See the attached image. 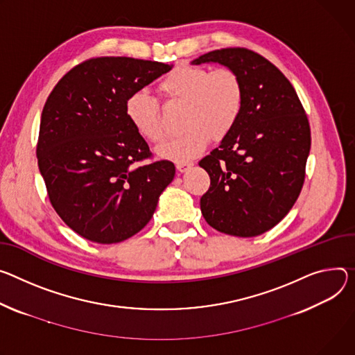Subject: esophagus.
Returning a JSON list of instances; mask_svg holds the SVG:
<instances>
[{"label":"esophagus","mask_w":355,"mask_h":355,"mask_svg":"<svg viewBox=\"0 0 355 355\" xmlns=\"http://www.w3.org/2000/svg\"><path fill=\"white\" fill-rule=\"evenodd\" d=\"M192 166H194V163H191V161H181V163H177V170L180 173H187Z\"/></svg>","instance_id":"1"}]
</instances>
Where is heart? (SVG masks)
<instances>
[{"label": "heart", "mask_w": 355, "mask_h": 355, "mask_svg": "<svg viewBox=\"0 0 355 355\" xmlns=\"http://www.w3.org/2000/svg\"><path fill=\"white\" fill-rule=\"evenodd\" d=\"M159 93L173 105H182L184 132L161 144L157 155L177 163L200 155L209 137L220 141L236 125L245 102V87L239 73L231 68L209 72L205 68L180 63L158 83ZM125 116L135 130L150 143L164 137L159 106L146 90L128 96Z\"/></svg>", "instance_id": "1"}]
</instances>
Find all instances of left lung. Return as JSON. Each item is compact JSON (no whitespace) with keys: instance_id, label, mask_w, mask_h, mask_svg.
Here are the masks:
<instances>
[{"instance_id":"8db88e82","label":"left lung","mask_w":355,"mask_h":355,"mask_svg":"<svg viewBox=\"0 0 355 355\" xmlns=\"http://www.w3.org/2000/svg\"><path fill=\"white\" fill-rule=\"evenodd\" d=\"M236 71L245 102L234 130L200 161L211 178L201 212L222 234L250 238L295 205L310 153V125L295 87L268 59L245 48L218 49L191 62Z\"/></svg>"}]
</instances>
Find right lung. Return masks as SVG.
<instances>
[{
  "mask_svg": "<svg viewBox=\"0 0 355 355\" xmlns=\"http://www.w3.org/2000/svg\"><path fill=\"white\" fill-rule=\"evenodd\" d=\"M173 65L124 56L89 59L63 76L44 106L38 167L56 214L87 241L117 243L151 219L175 166L151 157L128 121V96Z\"/></svg>",
  "mask_w": 355,
  "mask_h": 355,
  "instance_id": "right-lung-1",
  "label": "right lung"
}]
</instances>
